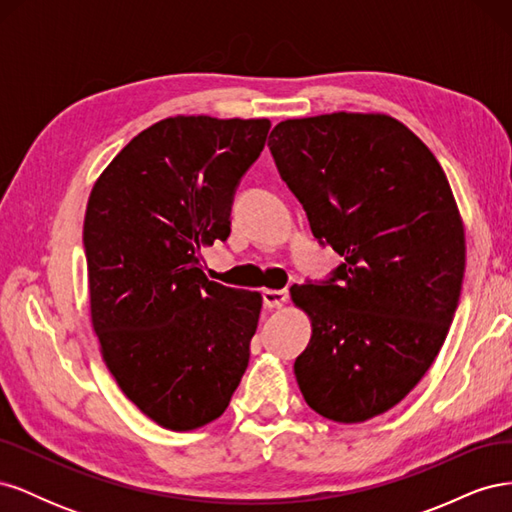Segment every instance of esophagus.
I'll use <instances>...</instances> for the list:
<instances>
[{"label": "esophagus", "mask_w": 512, "mask_h": 512, "mask_svg": "<svg viewBox=\"0 0 512 512\" xmlns=\"http://www.w3.org/2000/svg\"><path fill=\"white\" fill-rule=\"evenodd\" d=\"M262 301L269 309H280L288 301V290H262Z\"/></svg>", "instance_id": "34e87169"}]
</instances>
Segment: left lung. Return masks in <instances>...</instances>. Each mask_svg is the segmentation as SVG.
Here are the masks:
<instances>
[{
    "label": "left lung",
    "mask_w": 512,
    "mask_h": 512,
    "mask_svg": "<svg viewBox=\"0 0 512 512\" xmlns=\"http://www.w3.org/2000/svg\"><path fill=\"white\" fill-rule=\"evenodd\" d=\"M269 149L320 243L344 256L290 288L312 320L294 361L307 406L363 423L397 406L436 359L461 294L466 235L436 156L382 113L286 119Z\"/></svg>",
    "instance_id": "1"
}]
</instances>
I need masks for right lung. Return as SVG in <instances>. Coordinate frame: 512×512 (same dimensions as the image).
I'll return each instance as SVG.
<instances>
[{"mask_svg": "<svg viewBox=\"0 0 512 512\" xmlns=\"http://www.w3.org/2000/svg\"><path fill=\"white\" fill-rule=\"evenodd\" d=\"M269 128V119H162L89 194L91 324L123 395L160 427L190 431L222 416L250 361L260 292L211 282L200 250L230 235L232 198Z\"/></svg>", "mask_w": 512, "mask_h": 512, "instance_id": "right-lung-1", "label": "right lung"}]
</instances>
